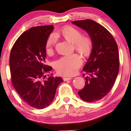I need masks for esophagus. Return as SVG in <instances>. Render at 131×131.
Masks as SVG:
<instances>
[{
	"label": "esophagus",
	"mask_w": 131,
	"mask_h": 131,
	"mask_svg": "<svg viewBox=\"0 0 131 131\" xmlns=\"http://www.w3.org/2000/svg\"><path fill=\"white\" fill-rule=\"evenodd\" d=\"M63 80L64 81H68V80H71V79H72V78H71V77H69V78H67V77H64L63 78Z\"/></svg>",
	"instance_id": "1"
}]
</instances>
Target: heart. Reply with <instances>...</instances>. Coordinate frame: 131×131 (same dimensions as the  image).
I'll return each mask as SVG.
<instances>
[{
  "instance_id": "b5f03b06",
  "label": "heart",
  "mask_w": 131,
  "mask_h": 131,
  "mask_svg": "<svg viewBox=\"0 0 131 131\" xmlns=\"http://www.w3.org/2000/svg\"><path fill=\"white\" fill-rule=\"evenodd\" d=\"M59 34L71 42H73L75 49L83 56H88L93 49L92 39L88 35H82L80 30L72 26L63 27ZM57 40L56 34H51L46 42V51L48 54L53 52V48ZM82 58L80 54L74 53L65 55L57 60L54 63V68L57 73L62 75L70 76L76 74L79 67L82 64Z\"/></svg>"
}]
</instances>
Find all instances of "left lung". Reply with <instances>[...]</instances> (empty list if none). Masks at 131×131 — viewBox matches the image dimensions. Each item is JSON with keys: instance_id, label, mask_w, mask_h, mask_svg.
<instances>
[{"instance_id": "left-lung-1", "label": "left lung", "mask_w": 131, "mask_h": 131, "mask_svg": "<svg viewBox=\"0 0 131 131\" xmlns=\"http://www.w3.org/2000/svg\"><path fill=\"white\" fill-rule=\"evenodd\" d=\"M73 24L85 30L92 39V52L83 68L84 88L78 94L87 102L97 101L107 95L116 80L120 61L117 43L105 27L91 19L75 21Z\"/></svg>"}]
</instances>
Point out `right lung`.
<instances>
[{
    "label": "right lung",
    "instance_id": "1",
    "mask_svg": "<svg viewBox=\"0 0 131 131\" xmlns=\"http://www.w3.org/2000/svg\"><path fill=\"white\" fill-rule=\"evenodd\" d=\"M53 28V25L31 28L19 36L10 52L12 84L22 100L36 109L45 108L52 102L63 81L52 74L45 79L52 69L46 64V42Z\"/></svg>",
    "mask_w": 131,
    "mask_h": 131
}]
</instances>
